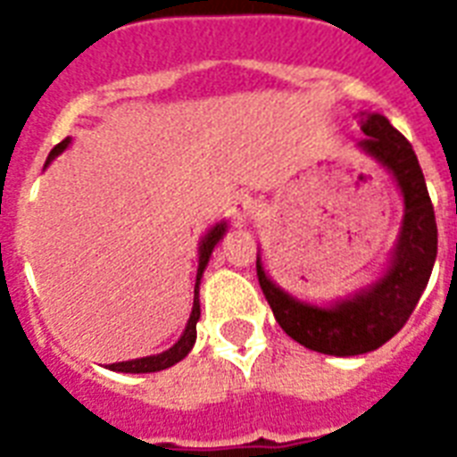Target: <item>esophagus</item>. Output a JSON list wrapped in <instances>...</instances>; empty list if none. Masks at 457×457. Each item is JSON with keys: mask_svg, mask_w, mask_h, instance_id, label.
<instances>
[{"mask_svg": "<svg viewBox=\"0 0 457 457\" xmlns=\"http://www.w3.org/2000/svg\"><path fill=\"white\" fill-rule=\"evenodd\" d=\"M253 211H256V201L251 194H239L232 204V218H235L237 225H246Z\"/></svg>", "mask_w": 457, "mask_h": 457, "instance_id": "esophagus-1", "label": "esophagus"}]
</instances>
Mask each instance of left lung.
<instances>
[{"label": "left lung", "instance_id": "obj_1", "mask_svg": "<svg viewBox=\"0 0 457 457\" xmlns=\"http://www.w3.org/2000/svg\"><path fill=\"white\" fill-rule=\"evenodd\" d=\"M362 132L368 137L358 146L386 165L403 192V229L386 275L351 301L318 308L294 301L272 285L261 258L256 261L258 282L279 327L301 346L327 355L368 353L401 332L425 292L436 258V218L412 145L379 113L365 118Z\"/></svg>", "mask_w": 457, "mask_h": 457}]
</instances>
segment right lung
Masks as SVG:
<instances>
[{"label":"right lung","instance_id":"obj_1","mask_svg":"<svg viewBox=\"0 0 457 457\" xmlns=\"http://www.w3.org/2000/svg\"><path fill=\"white\" fill-rule=\"evenodd\" d=\"M68 142H71V139H63V142H59V145L54 146L52 154H49V158L59 156V154L68 146ZM222 235H225V222L215 225V228L211 229L206 237H204V242H201L199 270H196V289H199V279H201V275H204V268H206L208 258H211V253H213V249H215V244L220 242ZM196 289H194L192 315H189V322H187L185 334L179 337V341L175 344V346L168 348L165 353L149 355V358H137V361H128V362H113V365H109V370H113V372H158V370L170 368V365H175V362L182 361V358H185V355L192 351L194 341H196V320H199V315H201L199 299H196V294L199 292H196Z\"/></svg>","mask_w":457,"mask_h":457}]
</instances>
